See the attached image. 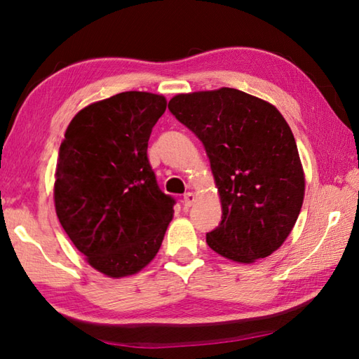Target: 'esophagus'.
Segmentation results:
<instances>
[{"instance_id":"34e87169","label":"esophagus","mask_w":359,"mask_h":359,"mask_svg":"<svg viewBox=\"0 0 359 359\" xmlns=\"http://www.w3.org/2000/svg\"><path fill=\"white\" fill-rule=\"evenodd\" d=\"M194 199H196V198H194L193 193H190V191L185 193V196H184V205H185V208H190L194 204Z\"/></svg>"}]
</instances>
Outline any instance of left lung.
Returning <instances> with one entry per match:
<instances>
[{
  "mask_svg": "<svg viewBox=\"0 0 359 359\" xmlns=\"http://www.w3.org/2000/svg\"><path fill=\"white\" fill-rule=\"evenodd\" d=\"M168 108L202 141L218 187L223 217L207 245L242 264L270 256L289 237L304 198L289 123L269 102L232 88L179 94Z\"/></svg>",
  "mask_w": 359,
  "mask_h": 359,
  "instance_id": "8db88e82",
  "label": "left lung"
}]
</instances>
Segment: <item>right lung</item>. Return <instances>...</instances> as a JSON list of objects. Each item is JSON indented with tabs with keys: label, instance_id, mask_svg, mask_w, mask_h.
Segmentation results:
<instances>
[{
	"label": "right lung",
	"instance_id": "right-lung-1",
	"mask_svg": "<svg viewBox=\"0 0 359 359\" xmlns=\"http://www.w3.org/2000/svg\"><path fill=\"white\" fill-rule=\"evenodd\" d=\"M163 95L128 90L78 113L56 165L55 207L62 229L90 266L109 278L138 273L157 256L171 223L147 158Z\"/></svg>",
	"mask_w": 359,
	"mask_h": 359
}]
</instances>
